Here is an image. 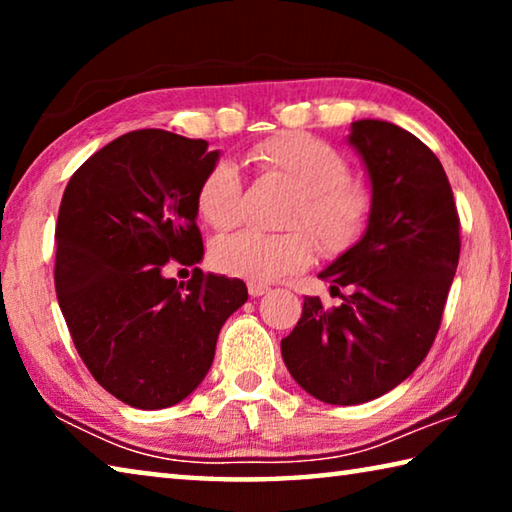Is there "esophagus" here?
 Masks as SVG:
<instances>
[{"label": "esophagus", "mask_w": 512, "mask_h": 512, "mask_svg": "<svg viewBox=\"0 0 512 512\" xmlns=\"http://www.w3.org/2000/svg\"><path fill=\"white\" fill-rule=\"evenodd\" d=\"M271 291V287H266V284H259V282H250L248 284V293L253 298H259V296H264V293H268Z\"/></svg>", "instance_id": "1"}]
</instances>
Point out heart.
Here are the masks:
<instances>
[{"label":"heart","instance_id":"1","mask_svg":"<svg viewBox=\"0 0 512 512\" xmlns=\"http://www.w3.org/2000/svg\"><path fill=\"white\" fill-rule=\"evenodd\" d=\"M246 160L268 178L293 189L282 216L284 232L244 230L223 237L212 248V262L223 273L253 282H275L307 268L316 242L327 255L352 248L370 225L375 192L350 162L325 140L307 133H282L250 146ZM196 210L214 230H230L244 216V180L235 164L216 162L196 189Z\"/></svg>","mask_w":512,"mask_h":512}]
</instances>
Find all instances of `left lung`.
Wrapping results in <instances>:
<instances>
[{
  "mask_svg": "<svg viewBox=\"0 0 512 512\" xmlns=\"http://www.w3.org/2000/svg\"><path fill=\"white\" fill-rule=\"evenodd\" d=\"M375 192L366 235L320 273L341 294L307 296L282 359L309 395L361 404L384 395L427 357L443 323L461 253V219L443 164L427 144L379 119L352 124Z\"/></svg>",
  "mask_w": 512,
  "mask_h": 512,
  "instance_id": "8db88e82",
  "label": "left lung"
}]
</instances>
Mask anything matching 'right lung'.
Here are the masks:
<instances>
[{"mask_svg": "<svg viewBox=\"0 0 512 512\" xmlns=\"http://www.w3.org/2000/svg\"><path fill=\"white\" fill-rule=\"evenodd\" d=\"M219 151L142 128L90 155L65 187L54 282L90 375L128 406L167 409L212 366L225 320L248 300L241 280L203 273L196 189ZM169 261L194 265L178 285Z\"/></svg>", "mask_w": 512, "mask_h": 512, "instance_id": "add662e5", "label": "right lung"}]
</instances>
